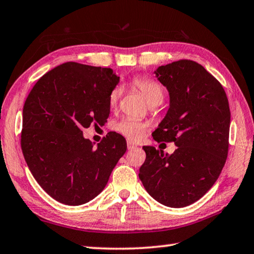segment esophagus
<instances>
[{"mask_svg": "<svg viewBox=\"0 0 254 254\" xmlns=\"http://www.w3.org/2000/svg\"><path fill=\"white\" fill-rule=\"evenodd\" d=\"M127 150L128 151H131V150H134V148H135L136 147V145H135V144H134L133 142H131V141H127Z\"/></svg>", "mask_w": 254, "mask_h": 254, "instance_id": "esophagus-1", "label": "esophagus"}]
</instances>
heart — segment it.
Wrapping results in <instances>:
<instances>
[{"mask_svg":"<svg viewBox=\"0 0 254 254\" xmlns=\"http://www.w3.org/2000/svg\"><path fill=\"white\" fill-rule=\"evenodd\" d=\"M133 86L140 91L146 101L151 106H158L164 99V89L157 81L146 77H136L133 79ZM122 94V87L117 86L113 89L109 97V103L111 107H116ZM114 128L132 141H138L144 136L147 124L143 121L133 118H124L114 126Z\"/></svg>","mask_w":254,"mask_h":254,"instance_id":"obj_1","label":"heart"}]
</instances>
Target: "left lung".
I'll return each mask as SVG.
<instances>
[{
    "label": "left lung",
    "instance_id": "8db88e82",
    "mask_svg": "<svg viewBox=\"0 0 254 254\" xmlns=\"http://www.w3.org/2000/svg\"><path fill=\"white\" fill-rule=\"evenodd\" d=\"M154 73L167 89L170 108L153 137L174 142L177 148L164 155L154 146H143L146 158L138 176L156 201L172 208L186 207L210 190L225 166L229 102L219 81L192 61L160 66Z\"/></svg>",
    "mask_w": 254,
    "mask_h": 254
}]
</instances>
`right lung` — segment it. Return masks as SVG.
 <instances>
[{
  "mask_svg": "<svg viewBox=\"0 0 254 254\" xmlns=\"http://www.w3.org/2000/svg\"><path fill=\"white\" fill-rule=\"evenodd\" d=\"M120 82L110 68L64 63L39 79L23 108L22 151L29 171L49 196L79 206L100 193L127 151L110 132L94 146L82 128L103 124L109 97Z\"/></svg>",
  "mask_w": 254,
  "mask_h": 254,
  "instance_id": "obj_1",
  "label": "right lung"
}]
</instances>
